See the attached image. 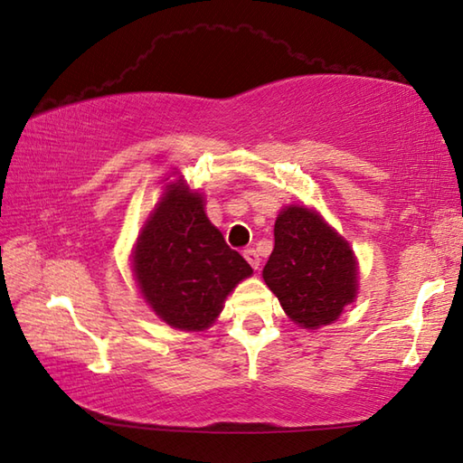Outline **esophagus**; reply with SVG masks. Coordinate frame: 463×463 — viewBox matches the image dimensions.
I'll return each instance as SVG.
<instances>
[{
  "label": "esophagus",
  "instance_id": "34e87169",
  "mask_svg": "<svg viewBox=\"0 0 463 463\" xmlns=\"http://www.w3.org/2000/svg\"><path fill=\"white\" fill-rule=\"evenodd\" d=\"M243 258L248 260V264H250L251 268H254V269L260 268V256H258V251H256L254 248H250V250L243 251Z\"/></svg>",
  "mask_w": 463,
  "mask_h": 463
}]
</instances>
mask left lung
I'll return each mask as SVG.
<instances>
[{"instance_id": "left-lung-1", "label": "left lung", "mask_w": 463, "mask_h": 463, "mask_svg": "<svg viewBox=\"0 0 463 463\" xmlns=\"http://www.w3.org/2000/svg\"><path fill=\"white\" fill-rule=\"evenodd\" d=\"M356 268L348 241L314 209L288 205L276 217L274 250L261 276L290 320L314 330L354 300Z\"/></svg>"}]
</instances>
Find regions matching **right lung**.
<instances>
[{
  "instance_id": "right-lung-1",
  "label": "right lung",
  "mask_w": 463,
  "mask_h": 463,
  "mask_svg": "<svg viewBox=\"0 0 463 463\" xmlns=\"http://www.w3.org/2000/svg\"><path fill=\"white\" fill-rule=\"evenodd\" d=\"M202 194L183 179L167 185L138 235L133 272L145 302L179 330L209 328L251 268L207 220Z\"/></svg>"
}]
</instances>
